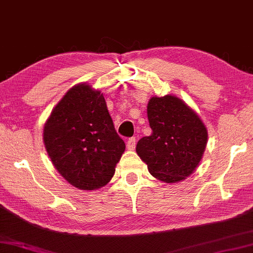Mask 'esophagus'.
Returning a JSON list of instances; mask_svg holds the SVG:
<instances>
[{"label":"esophagus","instance_id":"34e87169","mask_svg":"<svg viewBox=\"0 0 253 253\" xmlns=\"http://www.w3.org/2000/svg\"><path fill=\"white\" fill-rule=\"evenodd\" d=\"M135 137H130V139L127 141V149L128 150H134L135 149Z\"/></svg>","mask_w":253,"mask_h":253}]
</instances>
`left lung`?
<instances>
[{"label": "left lung", "mask_w": 253, "mask_h": 253, "mask_svg": "<svg viewBox=\"0 0 253 253\" xmlns=\"http://www.w3.org/2000/svg\"><path fill=\"white\" fill-rule=\"evenodd\" d=\"M153 129L136 144L151 176L167 184L183 181L199 166L207 146V127L177 96L151 97L147 106Z\"/></svg>", "instance_id": "8db88e82"}]
</instances>
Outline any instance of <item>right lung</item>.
I'll return each mask as SVG.
<instances>
[{"instance_id": "add662e5", "label": "right lung", "mask_w": 253, "mask_h": 253, "mask_svg": "<svg viewBox=\"0 0 253 253\" xmlns=\"http://www.w3.org/2000/svg\"><path fill=\"white\" fill-rule=\"evenodd\" d=\"M43 144L74 187L95 191L112 179L125 151L103 93L86 82L70 87L43 125Z\"/></svg>"}]
</instances>
